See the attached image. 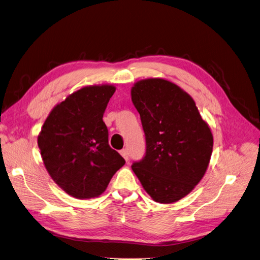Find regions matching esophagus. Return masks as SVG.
<instances>
[{"label": "esophagus", "mask_w": 260, "mask_h": 260, "mask_svg": "<svg viewBox=\"0 0 260 260\" xmlns=\"http://www.w3.org/2000/svg\"><path fill=\"white\" fill-rule=\"evenodd\" d=\"M120 154H121V156H122L125 160H128V159H129V154H128V151L125 150V149L121 150V151H120Z\"/></svg>", "instance_id": "1"}]
</instances>
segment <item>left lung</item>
I'll list each match as a JSON object with an SVG mask.
<instances>
[{
  "mask_svg": "<svg viewBox=\"0 0 260 260\" xmlns=\"http://www.w3.org/2000/svg\"><path fill=\"white\" fill-rule=\"evenodd\" d=\"M145 135L144 157L132 171L151 198L172 203L190 192L206 174L213 137L191 96L163 79L139 81L131 88Z\"/></svg>",
  "mask_w": 260,
  "mask_h": 260,
  "instance_id": "8db88e82",
  "label": "left lung"
}]
</instances>
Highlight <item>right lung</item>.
<instances>
[{"instance_id":"1","label":"right lung","mask_w":260,"mask_h":260,"mask_svg":"<svg viewBox=\"0 0 260 260\" xmlns=\"http://www.w3.org/2000/svg\"><path fill=\"white\" fill-rule=\"evenodd\" d=\"M116 87L85 86L58 104L38 136L49 175L68 194L78 199L101 196L125 160L108 144L105 109Z\"/></svg>"}]
</instances>
